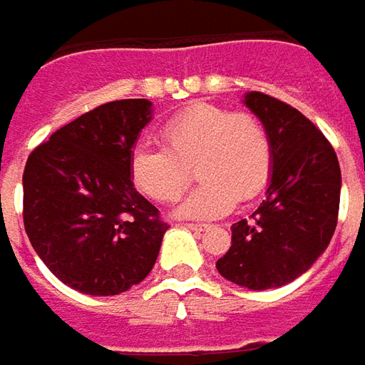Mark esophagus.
<instances>
[{
	"mask_svg": "<svg viewBox=\"0 0 365 365\" xmlns=\"http://www.w3.org/2000/svg\"><path fill=\"white\" fill-rule=\"evenodd\" d=\"M187 227L192 232H205L207 230V225H201V223H187Z\"/></svg>",
	"mask_w": 365,
	"mask_h": 365,
	"instance_id": "34e87169",
	"label": "esophagus"
}]
</instances>
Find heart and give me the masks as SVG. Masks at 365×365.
I'll use <instances>...</instances> for the list:
<instances>
[{"mask_svg": "<svg viewBox=\"0 0 365 365\" xmlns=\"http://www.w3.org/2000/svg\"><path fill=\"white\" fill-rule=\"evenodd\" d=\"M160 135L164 148L140 144L133 150L130 173L140 192L170 203L187 189L195 166L201 185L178 203V217H221L237 199H254L270 176V135L252 113L203 103L178 113Z\"/></svg>", "mask_w": 365, "mask_h": 365, "instance_id": "heart-1", "label": "heart"}]
</instances>
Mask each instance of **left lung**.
<instances>
[{
    "mask_svg": "<svg viewBox=\"0 0 365 365\" xmlns=\"http://www.w3.org/2000/svg\"><path fill=\"white\" fill-rule=\"evenodd\" d=\"M244 106L272 144L266 199L232 225V247L219 274L250 290L280 288L304 274L327 250L339 213L341 170L327 138L301 111L250 91Z\"/></svg>",
    "mask_w": 365,
    "mask_h": 365,
    "instance_id": "8db88e82",
    "label": "left lung"
}]
</instances>
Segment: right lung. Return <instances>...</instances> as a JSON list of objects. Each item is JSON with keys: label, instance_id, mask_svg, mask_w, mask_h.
Returning a JSON list of instances; mask_svg holds the SVG:
<instances>
[{"label": "right lung", "instance_id": "obj_1", "mask_svg": "<svg viewBox=\"0 0 365 365\" xmlns=\"http://www.w3.org/2000/svg\"><path fill=\"white\" fill-rule=\"evenodd\" d=\"M148 99L99 106L40 144L24 168V227L66 287L111 297L154 268L168 230L133 187L130 160L152 121Z\"/></svg>", "mask_w": 365, "mask_h": 365}]
</instances>
